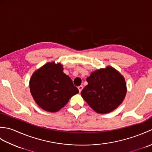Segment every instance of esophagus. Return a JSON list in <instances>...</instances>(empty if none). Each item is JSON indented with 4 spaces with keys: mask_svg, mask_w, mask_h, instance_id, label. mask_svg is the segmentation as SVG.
Listing matches in <instances>:
<instances>
[{
    "mask_svg": "<svg viewBox=\"0 0 152 152\" xmlns=\"http://www.w3.org/2000/svg\"><path fill=\"white\" fill-rule=\"evenodd\" d=\"M78 88V89H79V91H80V92H81V91H82V90L83 89V86H79Z\"/></svg>",
    "mask_w": 152,
    "mask_h": 152,
    "instance_id": "1",
    "label": "esophagus"
}]
</instances>
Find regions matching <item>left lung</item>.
I'll return each mask as SVG.
<instances>
[{"label": "left lung", "mask_w": 152, "mask_h": 152, "mask_svg": "<svg viewBox=\"0 0 152 152\" xmlns=\"http://www.w3.org/2000/svg\"><path fill=\"white\" fill-rule=\"evenodd\" d=\"M81 95L90 107L99 114L114 110L124 101L127 93L125 79L111 66L91 74Z\"/></svg>", "instance_id": "1"}]
</instances>
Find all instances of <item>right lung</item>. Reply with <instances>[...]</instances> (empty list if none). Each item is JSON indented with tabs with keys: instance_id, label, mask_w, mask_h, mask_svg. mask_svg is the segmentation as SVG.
Wrapping results in <instances>:
<instances>
[{
	"instance_id": "right-lung-1",
	"label": "right lung",
	"mask_w": 152,
	"mask_h": 152,
	"mask_svg": "<svg viewBox=\"0 0 152 152\" xmlns=\"http://www.w3.org/2000/svg\"><path fill=\"white\" fill-rule=\"evenodd\" d=\"M29 86L37 104L50 112L59 110L79 93L70 77L63 72L62 65L53 62L37 70L31 77Z\"/></svg>"
}]
</instances>
